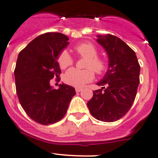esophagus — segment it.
<instances>
[{
    "instance_id": "34e87169",
    "label": "esophagus",
    "mask_w": 158,
    "mask_h": 158,
    "mask_svg": "<svg viewBox=\"0 0 158 158\" xmlns=\"http://www.w3.org/2000/svg\"><path fill=\"white\" fill-rule=\"evenodd\" d=\"M82 88H79V87H76V93H79V92L82 91Z\"/></svg>"
}]
</instances>
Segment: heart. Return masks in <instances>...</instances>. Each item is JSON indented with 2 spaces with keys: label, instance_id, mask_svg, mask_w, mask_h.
I'll return each instance as SVG.
<instances>
[{
  "label": "heart",
  "instance_id": "1",
  "mask_svg": "<svg viewBox=\"0 0 158 158\" xmlns=\"http://www.w3.org/2000/svg\"><path fill=\"white\" fill-rule=\"evenodd\" d=\"M74 51L81 57L86 59L84 67L85 69L79 70L70 69L64 75V82L75 87H82L91 82L94 78V72L101 74L106 69V62L102 58L97 56V48L93 44L84 42L74 47ZM59 67L62 69L73 65V59L68 52L62 51L58 57Z\"/></svg>",
  "mask_w": 158,
  "mask_h": 158
}]
</instances>
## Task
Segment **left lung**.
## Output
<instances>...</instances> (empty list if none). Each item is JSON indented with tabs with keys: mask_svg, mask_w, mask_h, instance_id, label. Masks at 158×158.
Listing matches in <instances>:
<instances>
[{
	"mask_svg": "<svg viewBox=\"0 0 158 158\" xmlns=\"http://www.w3.org/2000/svg\"><path fill=\"white\" fill-rule=\"evenodd\" d=\"M97 37V42L108 55L109 68L97 83L102 89L93 91L87 106L96 120L114 122L123 117L134 103L140 66L135 52L120 38L109 34Z\"/></svg>",
	"mask_w": 158,
	"mask_h": 158,
	"instance_id": "1",
	"label": "left lung"
}]
</instances>
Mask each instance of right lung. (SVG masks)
I'll use <instances>...</instances> for the list:
<instances>
[{
	"label": "right lung",
	"instance_id": "add662e5",
	"mask_svg": "<svg viewBox=\"0 0 158 158\" xmlns=\"http://www.w3.org/2000/svg\"><path fill=\"white\" fill-rule=\"evenodd\" d=\"M69 38L58 32H48L32 40L21 50L15 69L18 99L27 116L42 125L62 119L72 98L76 95L71 85L60 84L58 89L50 85L61 69L57 62Z\"/></svg>",
	"mask_w": 158,
	"mask_h": 158
}]
</instances>
